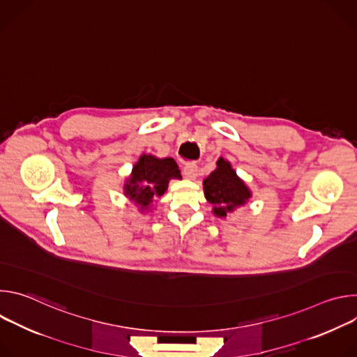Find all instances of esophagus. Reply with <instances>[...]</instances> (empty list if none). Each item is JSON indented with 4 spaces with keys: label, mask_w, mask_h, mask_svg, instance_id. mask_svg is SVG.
Here are the masks:
<instances>
[{
    "label": "esophagus",
    "mask_w": 357,
    "mask_h": 357,
    "mask_svg": "<svg viewBox=\"0 0 357 357\" xmlns=\"http://www.w3.org/2000/svg\"><path fill=\"white\" fill-rule=\"evenodd\" d=\"M183 175H185V178H188L190 181L196 179V176H197V167L195 164H186L183 167Z\"/></svg>",
    "instance_id": "34e87169"
}]
</instances>
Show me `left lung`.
<instances>
[{"label":"left lung","mask_w":357,"mask_h":357,"mask_svg":"<svg viewBox=\"0 0 357 357\" xmlns=\"http://www.w3.org/2000/svg\"><path fill=\"white\" fill-rule=\"evenodd\" d=\"M203 192L213 206V215L220 219H226L251 199L250 188L223 157L216 161V169L203 181Z\"/></svg>","instance_id":"obj_1"}]
</instances>
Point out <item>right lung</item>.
Wrapping results in <instances>:
<instances>
[{
	"mask_svg": "<svg viewBox=\"0 0 357 357\" xmlns=\"http://www.w3.org/2000/svg\"><path fill=\"white\" fill-rule=\"evenodd\" d=\"M171 179H182L174 158L142 154L124 182V196L134 203L139 213L152 212L157 199L167 192Z\"/></svg>",
	"mask_w": 357,
	"mask_h": 357,
	"instance_id": "1",
	"label": "right lung"
}]
</instances>
